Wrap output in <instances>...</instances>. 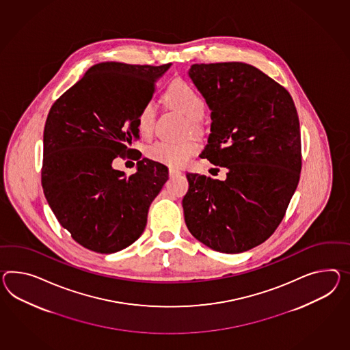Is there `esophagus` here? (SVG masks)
<instances>
[{
	"mask_svg": "<svg viewBox=\"0 0 350 350\" xmlns=\"http://www.w3.org/2000/svg\"><path fill=\"white\" fill-rule=\"evenodd\" d=\"M179 174H182V172L178 171V170H174V168H170V177H176V176H179Z\"/></svg>",
	"mask_w": 350,
	"mask_h": 350,
	"instance_id": "obj_1",
	"label": "esophagus"
}]
</instances>
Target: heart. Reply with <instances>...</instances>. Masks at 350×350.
<instances>
[{
    "label": "heart",
    "mask_w": 350,
    "mask_h": 350,
    "mask_svg": "<svg viewBox=\"0 0 350 350\" xmlns=\"http://www.w3.org/2000/svg\"><path fill=\"white\" fill-rule=\"evenodd\" d=\"M165 101L172 109L180 112L188 120L187 130L192 134H201V120L205 116L206 103L202 96L186 81H174L165 92ZM157 118V106L153 101L143 105L137 115V129L143 137L153 134L154 122ZM198 152V144L192 139L179 143L157 142L146 148L145 154L154 162L162 163L172 168H180L186 165L191 158Z\"/></svg>",
    "instance_id": "b5f03b06"
}]
</instances>
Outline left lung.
<instances>
[{
    "label": "left lung",
    "mask_w": 350,
    "mask_h": 350,
    "mask_svg": "<svg viewBox=\"0 0 350 350\" xmlns=\"http://www.w3.org/2000/svg\"><path fill=\"white\" fill-rule=\"evenodd\" d=\"M188 75L213 111L202 155L228 173H187L185 221L216 252H247L278 228L299 185L297 111L283 85L247 63L193 64Z\"/></svg>",
    "instance_id": "1"
}]
</instances>
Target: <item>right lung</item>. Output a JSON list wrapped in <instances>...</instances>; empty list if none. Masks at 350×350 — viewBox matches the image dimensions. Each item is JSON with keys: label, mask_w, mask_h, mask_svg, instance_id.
<instances>
[{"label": "right lung", "mask_w": 350, "mask_h": 350, "mask_svg": "<svg viewBox=\"0 0 350 350\" xmlns=\"http://www.w3.org/2000/svg\"><path fill=\"white\" fill-rule=\"evenodd\" d=\"M159 67L98 63L53 103L44 128L42 186L60 225L96 253L131 245L145 229L149 206L168 179L161 163L129 148L139 137L137 115L152 100ZM130 152L131 176L111 168Z\"/></svg>", "instance_id": "right-lung-1"}]
</instances>
